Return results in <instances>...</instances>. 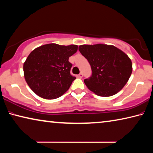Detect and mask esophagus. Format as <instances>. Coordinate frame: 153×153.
Returning <instances> with one entry per match:
<instances>
[{
  "label": "esophagus",
  "mask_w": 153,
  "mask_h": 153,
  "mask_svg": "<svg viewBox=\"0 0 153 153\" xmlns=\"http://www.w3.org/2000/svg\"><path fill=\"white\" fill-rule=\"evenodd\" d=\"M78 77H79V78H82V77H83V74H82V73H80V74H79Z\"/></svg>",
  "instance_id": "1"
}]
</instances>
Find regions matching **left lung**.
Instances as JSON below:
<instances>
[{
    "label": "left lung",
    "instance_id": "1",
    "mask_svg": "<svg viewBox=\"0 0 153 153\" xmlns=\"http://www.w3.org/2000/svg\"><path fill=\"white\" fill-rule=\"evenodd\" d=\"M79 51L88 60L93 72L84 83L97 95L112 96L127 84L132 62L122 50L114 45L95 44L79 45Z\"/></svg>",
    "mask_w": 153,
    "mask_h": 153
}]
</instances>
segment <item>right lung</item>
Wrapping results in <instances>:
<instances>
[{
    "label": "right lung",
    "mask_w": 153,
    "mask_h": 153,
    "mask_svg": "<svg viewBox=\"0 0 153 153\" xmlns=\"http://www.w3.org/2000/svg\"><path fill=\"white\" fill-rule=\"evenodd\" d=\"M77 45L49 43L37 48L24 62V78L31 90L40 97L54 99L62 95L76 78L71 76L69 58Z\"/></svg>",
    "instance_id": "right-lung-1"
}]
</instances>
